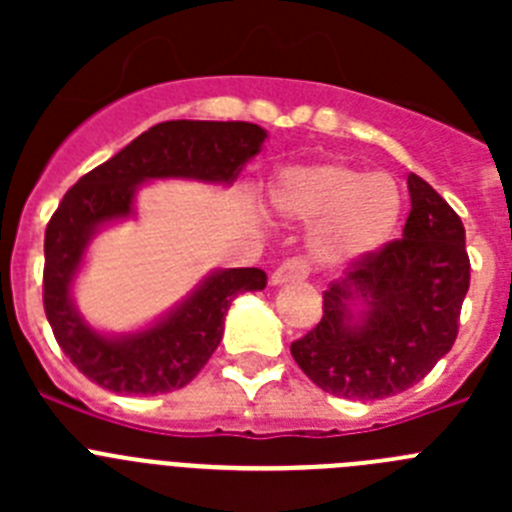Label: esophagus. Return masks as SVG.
<instances>
[{"instance_id":"1","label":"esophagus","mask_w":512,"mask_h":512,"mask_svg":"<svg viewBox=\"0 0 512 512\" xmlns=\"http://www.w3.org/2000/svg\"><path fill=\"white\" fill-rule=\"evenodd\" d=\"M307 277V266L302 264L300 259H292V261H284L282 266L271 271V287H282V284L289 282H302Z\"/></svg>"}]
</instances>
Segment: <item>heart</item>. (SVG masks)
Listing matches in <instances>:
<instances>
[{"mask_svg": "<svg viewBox=\"0 0 512 512\" xmlns=\"http://www.w3.org/2000/svg\"><path fill=\"white\" fill-rule=\"evenodd\" d=\"M274 215L307 223L310 256L325 271H343L390 246L402 220V189L387 174L348 161L287 166L269 192Z\"/></svg>", "mask_w": 512, "mask_h": 512, "instance_id": "obj_1", "label": "heart"}]
</instances>
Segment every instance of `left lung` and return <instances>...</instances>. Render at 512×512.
I'll return each mask as SVG.
<instances>
[{
  "label": "left lung",
  "mask_w": 512,
  "mask_h": 512,
  "mask_svg": "<svg viewBox=\"0 0 512 512\" xmlns=\"http://www.w3.org/2000/svg\"><path fill=\"white\" fill-rule=\"evenodd\" d=\"M400 241L356 264L323 295V318L292 343L320 390L382 400L418 384L449 354L469 289L461 217L418 174Z\"/></svg>",
  "instance_id": "left-lung-1"
}]
</instances>
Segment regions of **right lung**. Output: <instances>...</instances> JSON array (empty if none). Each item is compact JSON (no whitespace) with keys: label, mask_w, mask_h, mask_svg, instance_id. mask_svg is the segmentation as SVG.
<instances>
[{"label":"right lung","mask_w":512,"mask_h":512,"mask_svg":"<svg viewBox=\"0 0 512 512\" xmlns=\"http://www.w3.org/2000/svg\"><path fill=\"white\" fill-rule=\"evenodd\" d=\"M269 138L253 122L169 120L81 176L45 228L43 305L58 346L99 387L120 395L182 390L220 346L230 302L266 287L261 269H215L174 307L135 330L94 328L74 300L92 241L110 225L135 220V197L164 179L233 187Z\"/></svg>","instance_id":"right-lung-1"}]
</instances>
